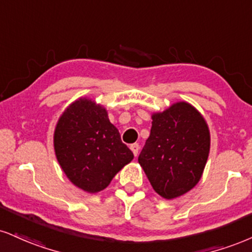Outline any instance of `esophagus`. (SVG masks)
I'll list each match as a JSON object with an SVG mask.
<instances>
[{
  "label": "esophagus",
  "instance_id": "34e87169",
  "mask_svg": "<svg viewBox=\"0 0 252 252\" xmlns=\"http://www.w3.org/2000/svg\"><path fill=\"white\" fill-rule=\"evenodd\" d=\"M130 149H131L132 154H134L135 156L138 155V151H139V145H138V143H134V144L130 145Z\"/></svg>",
  "mask_w": 252,
  "mask_h": 252
}]
</instances>
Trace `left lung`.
I'll use <instances>...</instances> for the list:
<instances>
[{
    "mask_svg": "<svg viewBox=\"0 0 252 252\" xmlns=\"http://www.w3.org/2000/svg\"><path fill=\"white\" fill-rule=\"evenodd\" d=\"M151 118L150 136L138 163L154 190L172 199L201 180L210 151V131L201 113L187 102L174 103Z\"/></svg>",
    "mask_w": 252,
    "mask_h": 252,
    "instance_id": "left-lung-1",
    "label": "left lung"
}]
</instances>
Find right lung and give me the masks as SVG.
<instances>
[{"label": "right lung", "mask_w": 252, "mask_h": 252, "mask_svg": "<svg viewBox=\"0 0 252 252\" xmlns=\"http://www.w3.org/2000/svg\"><path fill=\"white\" fill-rule=\"evenodd\" d=\"M56 158L74 186L89 193L105 189L134 158L109 121L107 109L78 98L63 111L54 132Z\"/></svg>", "instance_id": "obj_1"}]
</instances>
